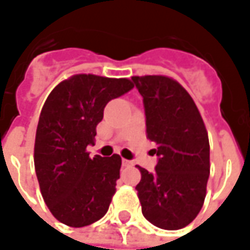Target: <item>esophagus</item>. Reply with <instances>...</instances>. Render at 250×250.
I'll return each mask as SVG.
<instances>
[{
  "label": "esophagus",
  "mask_w": 250,
  "mask_h": 250,
  "mask_svg": "<svg viewBox=\"0 0 250 250\" xmlns=\"http://www.w3.org/2000/svg\"><path fill=\"white\" fill-rule=\"evenodd\" d=\"M132 161L130 160H125V159H123V166H125V167H128V166H131Z\"/></svg>",
  "instance_id": "obj_1"
}]
</instances>
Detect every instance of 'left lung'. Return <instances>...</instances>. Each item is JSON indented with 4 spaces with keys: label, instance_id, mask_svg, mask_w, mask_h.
<instances>
[{
    "label": "left lung",
    "instance_id": "1",
    "mask_svg": "<svg viewBox=\"0 0 250 250\" xmlns=\"http://www.w3.org/2000/svg\"><path fill=\"white\" fill-rule=\"evenodd\" d=\"M144 98L146 137L159 157L153 172L138 167L142 213L152 225L179 230L203 208L209 178V141L203 118L179 83L161 75L132 76Z\"/></svg>",
    "mask_w": 250,
    "mask_h": 250
}]
</instances>
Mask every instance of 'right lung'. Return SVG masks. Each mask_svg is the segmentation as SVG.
<instances>
[{"label": "right lung", "mask_w": 250, "mask_h": 250, "mask_svg": "<svg viewBox=\"0 0 250 250\" xmlns=\"http://www.w3.org/2000/svg\"><path fill=\"white\" fill-rule=\"evenodd\" d=\"M134 87L131 81L79 74L47 96L35 135L34 164L41 193L59 222L84 227L103 218L120 178L119 154L90 157L97 125L113 98Z\"/></svg>", "instance_id": "obj_1"}]
</instances>
